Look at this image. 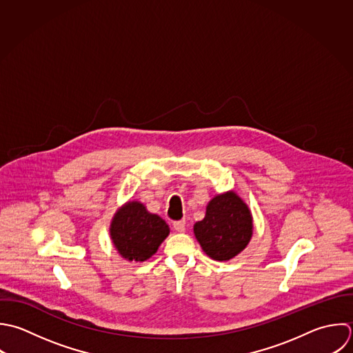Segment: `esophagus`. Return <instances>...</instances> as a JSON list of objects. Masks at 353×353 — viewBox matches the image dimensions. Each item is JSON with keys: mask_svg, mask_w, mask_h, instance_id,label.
Wrapping results in <instances>:
<instances>
[{"mask_svg": "<svg viewBox=\"0 0 353 353\" xmlns=\"http://www.w3.org/2000/svg\"><path fill=\"white\" fill-rule=\"evenodd\" d=\"M173 228H174L177 232H184V231H185V220L174 221V223H173Z\"/></svg>", "mask_w": 353, "mask_h": 353, "instance_id": "34e87169", "label": "esophagus"}]
</instances>
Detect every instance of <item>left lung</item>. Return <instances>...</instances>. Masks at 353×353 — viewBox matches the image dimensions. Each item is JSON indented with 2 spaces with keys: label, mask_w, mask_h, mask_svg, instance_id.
<instances>
[{
  "label": "left lung",
  "mask_w": 353,
  "mask_h": 353,
  "mask_svg": "<svg viewBox=\"0 0 353 353\" xmlns=\"http://www.w3.org/2000/svg\"><path fill=\"white\" fill-rule=\"evenodd\" d=\"M194 234L210 259L228 261L249 245L253 217L242 198L235 191H228L208 203L205 219L195 223Z\"/></svg>",
  "instance_id": "1"
}]
</instances>
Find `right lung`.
I'll return each mask as SVG.
<instances>
[{
	"label": "right lung",
	"mask_w": 353,
	"mask_h": 353,
	"mask_svg": "<svg viewBox=\"0 0 353 353\" xmlns=\"http://www.w3.org/2000/svg\"><path fill=\"white\" fill-rule=\"evenodd\" d=\"M169 225L158 214L150 213L141 202L130 201L117 210L110 225L112 243L122 259L145 261L166 239Z\"/></svg>",
	"instance_id": "right-lung-1"
}]
</instances>
